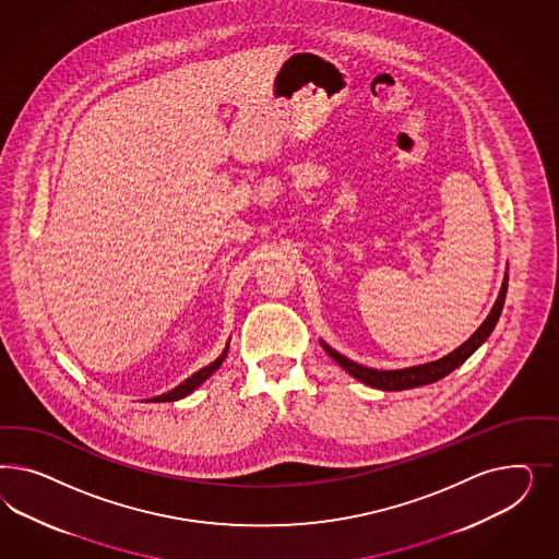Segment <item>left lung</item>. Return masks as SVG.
<instances>
[{
  "label": "left lung",
  "mask_w": 559,
  "mask_h": 559,
  "mask_svg": "<svg viewBox=\"0 0 559 559\" xmlns=\"http://www.w3.org/2000/svg\"><path fill=\"white\" fill-rule=\"evenodd\" d=\"M508 274L504 276V283L500 288V295L496 299V304L491 307L490 316L486 318V322L481 323L474 332V336L463 342L457 350H453L451 355L442 356L435 362H426L420 367H409V369H400V371H377V369H369L362 365H356L355 360L346 358V356L338 355L334 348H330L325 342H322L325 353L332 356L340 367L346 372H350L355 379L383 391H402L412 390V388H420V385H428L435 383L442 377H447L449 372L455 371L459 365H463L469 356L474 355L475 350L488 340L491 330L496 328V322L502 313L504 307V299H507Z\"/></svg>",
  "instance_id": "8db88e82"
}]
</instances>
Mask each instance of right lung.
Wrapping results in <instances>:
<instances>
[{"instance_id": "1", "label": "right lung", "mask_w": 559, "mask_h": 559, "mask_svg": "<svg viewBox=\"0 0 559 559\" xmlns=\"http://www.w3.org/2000/svg\"><path fill=\"white\" fill-rule=\"evenodd\" d=\"M229 348V346H227ZM227 348L223 350V355L215 360V362H211L209 367H204L201 371L194 372L192 377H188L185 383H180L178 388H174V390L168 391V393H164V395H157V397H152V402H176V400H180V397H185L188 393H192V391L197 390L203 381H206L213 372L217 371L221 367V362L225 360V356H227Z\"/></svg>"}]
</instances>
